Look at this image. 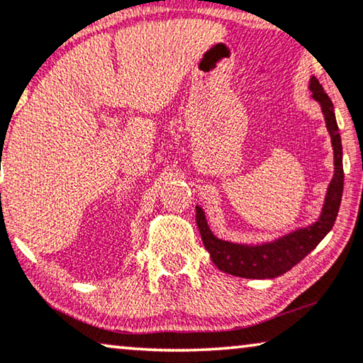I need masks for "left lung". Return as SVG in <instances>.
Masks as SVG:
<instances>
[{
  "mask_svg": "<svg viewBox=\"0 0 363 363\" xmlns=\"http://www.w3.org/2000/svg\"><path fill=\"white\" fill-rule=\"evenodd\" d=\"M309 89L312 97L320 104L324 113L325 127L330 133L332 148H334V177L327 188V195L322 213L314 225L299 228V230L277 238L274 241L261 245H240L220 240L213 235L206 223L203 208L196 206V225L200 230L203 245L210 252L216 267L228 274L246 277V279H272L292 269L297 262L304 259L327 233L334 226L337 213L340 208L342 191H344V167H342V142L339 127H337L334 104L324 92L315 77H311Z\"/></svg>",
  "mask_w": 363,
  "mask_h": 363,
  "instance_id": "1",
  "label": "left lung"
}]
</instances>
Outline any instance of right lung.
<instances>
[{"label": "right lung", "instance_id": "1", "mask_svg": "<svg viewBox=\"0 0 363 363\" xmlns=\"http://www.w3.org/2000/svg\"><path fill=\"white\" fill-rule=\"evenodd\" d=\"M1 155H3V153H1Z\"/></svg>", "mask_w": 363, "mask_h": 363}]
</instances>
